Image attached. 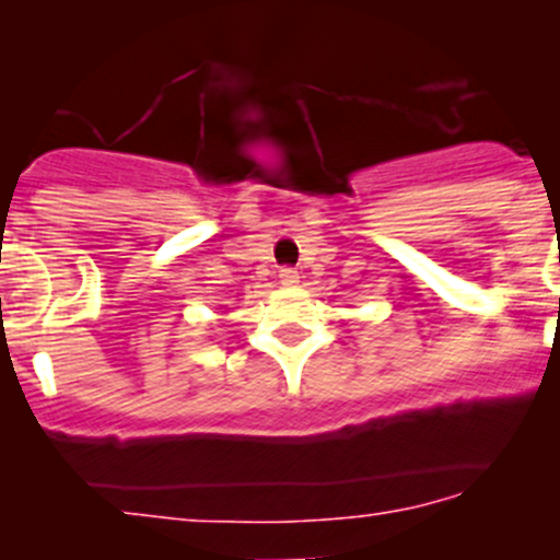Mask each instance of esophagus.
I'll return each mask as SVG.
<instances>
[{
	"label": "esophagus",
	"mask_w": 560,
	"mask_h": 560,
	"mask_svg": "<svg viewBox=\"0 0 560 560\" xmlns=\"http://www.w3.org/2000/svg\"><path fill=\"white\" fill-rule=\"evenodd\" d=\"M279 279H281V284H284V287H294L300 281V273L294 271V268H281Z\"/></svg>",
	"instance_id": "obj_1"
}]
</instances>
